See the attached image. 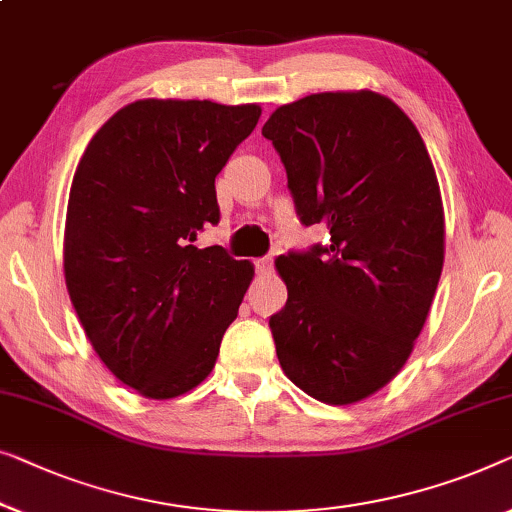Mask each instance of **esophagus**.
Instances as JSON below:
<instances>
[{
  "label": "esophagus",
  "instance_id": "1",
  "mask_svg": "<svg viewBox=\"0 0 512 512\" xmlns=\"http://www.w3.org/2000/svg\"><path fill=\"white\" fill-rule=\"evenodd\" d=\"M254 265H256V272H258V274H268V272H272V256L258 258V261H256Z\"/></svg>",
  "mask_w": 512,
  "mask_h": 512
}]
</instances>
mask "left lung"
<instances>
[{
  "label": "left lung",
  "mask_w": 512,
  "mask_h": 512,
  "mask_svg": "<svg viewBox=\"0 0 512 512\" xmlns=\"http://www.w3.org/2000/svg\"><path fill=\"white\" fill-rule=\"evenodd\" d=\"M302 226L330 242L277 258L270 316L284 374L325 404L383 388L411 355L443 268V205L418 129L374 92H323L263 124Z\"/></svg>",
  "instance_id": "1"
}]
</instances>
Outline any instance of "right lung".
Masks as SVG:
<instances>
[{
	"label": "right lung",
	"mask_w": 512,
	"mask_h": 512,
	"mask_svg": "<svg viewBox=\"0 0 512 512\" xmlns=\"http://www.w3.org/2000/svg\"><path fill=\"white\" fill-rule=\"evenodd\" d=\"M261 108L145 99L94 133L73 175L64 274L85 335L110 372L152 399L212 372L254 268L219 244L214 177Z\"/></svg>",
	"instance_id": "obj_1"
}]
</instances>
